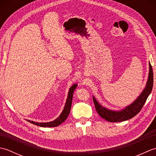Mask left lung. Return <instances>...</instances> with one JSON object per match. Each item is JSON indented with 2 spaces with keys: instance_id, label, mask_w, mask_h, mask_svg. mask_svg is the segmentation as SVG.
Masks as SVG:
<instances>
[{
  "instance_id": "left-lung-1",
  "label": "left lung",
  "mask_w": 156,
  "mask_h": 156,
  "mask_svg": "<svg viewBox=\"0 0 156 156\" xmlns=\"http://www.w3.org/2000/svg\"><path fill=\"white\" fill-rule=\"evenodd\" d=\"M150 71H149L148 80L146 84V87L144 88L143 92L139 96V97L135 100L133 103L126 107L124 109L119 111H111L109 109L103 107L102 105L98 103V102L93 97V101L95 106L96 111H97L98 114L107 121L112 122H122L124 121H127L135 117V115L138 114L141 110L142 107H144L145 101H146L149 95L150 94L152 90L154 84V74L153 69L150 64Z\"/></svg>"
}]
</instances>
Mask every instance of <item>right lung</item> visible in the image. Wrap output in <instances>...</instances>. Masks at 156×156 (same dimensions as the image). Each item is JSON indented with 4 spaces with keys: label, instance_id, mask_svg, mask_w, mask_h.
Segmentation results:
<instances>
[{
    "label": "right lung",
    "instance_id": "1",
    "mask_svg": "<svg viewBox=\"0 0 156 156\" xmlns=\"http://www.w3.org/2000/svg\"><path fill=\"white\" fill-rule=\"evenodd\" d=\"M77 87V84H74L70 87L68 92V95L67 100H66V102L65 105V107L64 108V110H63L61 115L59 116V117L55 119V120L51 121V122H34L32 121L27 120V121L30 122L31 123L34 124L35 125L39 126V127H57V126L61 125L63 122L66 121V119L68 118V115L69 114V112H70L71 109V106H72V97H73V93H74V91Z\"/></svg>",
    "mask_w": 156,
    "mask_h": 156
}]
</instances>
